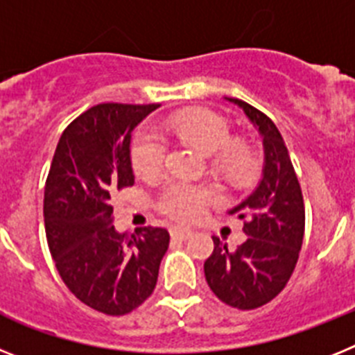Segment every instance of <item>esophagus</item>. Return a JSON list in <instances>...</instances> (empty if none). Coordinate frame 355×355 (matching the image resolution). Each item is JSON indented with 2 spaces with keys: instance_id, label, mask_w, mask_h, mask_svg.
<instances>
[{
  "instance_id": "esophagus-1",
  "label": "esophagus",
  "mask_w": 355,
  "mask_h": 355,
  "mask_svg": "<svg viewBox=\"0 0 355 355\" xmlns=\"http://www.w3.org/2000/svg\"><path fill=\"white\" fill-rule=\"evenodd\" d=\"M169 232H171V237H173V239H178V241H186V239H189V237L193 236L191 230L180 229V227H173Z\"/></svg>"
}]
</instances>
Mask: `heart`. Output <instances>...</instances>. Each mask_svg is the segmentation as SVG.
Masks as SVG:
<instances>
[{"mask_svg":"<svg viewBox=\"0 0 355 355\" xmlns=\"http://www.w3.org/2000/svg\"><path fill=\"white\" fill-rule=\"evenodd\" d=\"M159 133L196 148L205 157L214 155L212 173L227 184H243L254 175V150L243 141H230L229 123L211 110H189L164 119L157 132L143 130L135 137L132 164L143 178L157 177L164 169L166 143ZM212 198L214 195L209 187L173 182L160 196V209L175 220L191 221L202 214Z\"/></svg>","mask_w":355,"mask_h":355,"instance_id":"1","label":"heart"}]
</instances>
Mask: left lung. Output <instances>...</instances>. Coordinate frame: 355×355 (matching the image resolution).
Instances as JSON below:
<instances>
[{"mask_svg": "<svg viewBox=\"0 0 355 355\" xmlns=\"http://www.w3.org/2000/svg\"><path fill=\"white\" fill-rule=\"evenodd\" d=\"M225 100L243 109L263 139V177L252 195L229 211L245 221L246 241L230 250L220 237H212L214 250L203 271L209 288L221 302L250 311L273 300L288 284L302 248L306 209L288 148L275 123L246 101Z\"/></svg>", "mask_w": 355, "mask_h": 355, "instance_id": "1", "label": "left lung"}]
</instances>
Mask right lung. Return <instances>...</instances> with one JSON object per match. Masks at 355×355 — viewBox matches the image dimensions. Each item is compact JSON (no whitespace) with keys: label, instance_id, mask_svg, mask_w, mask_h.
Wrapping results in <instances>:
<instances>
[{"label":"right lung","instance_id":"1","mask_svg":"<svg viewBox=\"0 0 355 355\" xmlns=\"http://www.w3.org/2000/svg\"><path fill=\"white\" fill-rule=\"evenodd\" d=\"M159 105L100 103L67 126L44 187L49 252L69 291L110 316L139 307L153 293L169 234L143 227L118 234L110 205L134 186L132 132Z\"/></svg>","mask_w":355,"mask_h":355}]
</instances>
